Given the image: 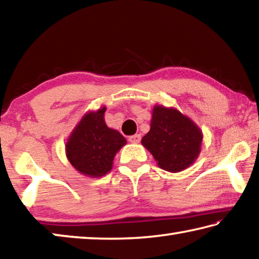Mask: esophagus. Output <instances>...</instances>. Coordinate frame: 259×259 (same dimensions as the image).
I'll use <instances>...</instances> for the list:
<instances>
[{
  "mask_svg": "<svg viewBox=\"0 0 259 259\" xmlns=\"http://www.w3.org/2000/svg\"><path fill=\"white\" fill-rule=\"evenodd\" d=\"M140 139H142V136L140 135H134V136H130L129 137V142L130 143H134V144H137L140 142Z\"/></svg>",
  "mask_w": 259,
  "mask_h": 259,
  "instance_id": "1",
  "label": "esophagus"
}]
</instances>
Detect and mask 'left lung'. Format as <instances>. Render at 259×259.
<instances>
[{
	"label": "left lung",
	"mask_w": 259,
	"mask_h": 259,
	"mask_svg": "<svg viewBox=\"0 0 259 259\" xmlns=\"http://www.w3.org/2000/svg\"><path fill=\"white\" fill-rule=\"evenodd\" d=\"M202 138V131L190 117L176 108L156 105L153 108L151 129L142 144L161 169L179 172L198 159Z\"/></svg>",
	"instance_id": "1"
}]
</instances>
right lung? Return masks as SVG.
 Instances as JSON below:
<instances>
[{
    "label": "right lung",
    "mask_w": 259,
    "mask_h": 259,
    "mask_svg": "<svg viewBox=\"0 0 259 259\" xmlns=\"http://www.w3.org/2000/svg\"><path fill=\"white\" fill-rule=\"evenodd\" d=\"M105 111L106 107H102L84 114L66 143L68 161L88 177L98 178L111 171L115 154L126 144L119 131L105 123Z\"/></svg>",
    "instance_id": "obj_1"
}]
</instances>
